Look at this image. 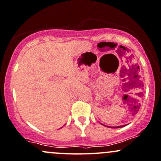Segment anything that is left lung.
<instances>
[{
  "instance_id": "1",
  "label": "left lung",
  "mask_w": 161,
  "mask_h": 161,
  "mask_svg": "<svg viewBox=\"0 0 161 161\" xmlns=\"http://www.w3.org/2000/svg\"><path fill=\"white\" fill-rule=\"evenodd\" d=\"M123 126H125V125H123V126H113V127H111V128H120V127H123Z\"/></svg>"
}]
</instances>
